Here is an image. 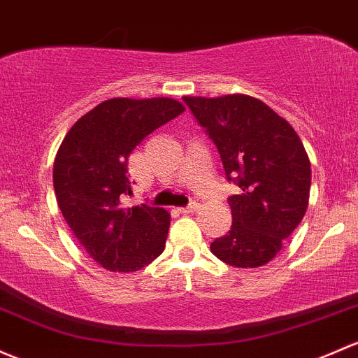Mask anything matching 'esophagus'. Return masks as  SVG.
Returning a JSON list of instances; mask_svg holds the SVG:
<instances>
[{
  "label": "esophagus",
  "mask_w": 358,
  "mask_h": 358,
  "mask_svg": "<svg viewBox=\"0 0 358 358\" xmlns=\"http://www.w3.org/2000/svg\"><path fill=\"white\" fill-rule=\"evenodd\" d=\"M197 209H199L197 202H190V204H187L185 208H180V213L190 214V213H195V210H197Z\"/></svg>",
  "instance_id": "esophagus-1"
}]
</instances>
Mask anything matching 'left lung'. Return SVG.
I'll use <instances>...</instances> for the list:
<instances>
[{
  "mask_svg": "<svg viewBox=\"0 0 358 358\" xmlns=\"http://www.w3.org/2000/svg\"><path fill=\"white\" fill-rule=\"evenodd\" d=\"M220 152L228 182L231 228L210 243L220 261L259 268L281 250L308 204L310 163L292 125L255 97H183Z\"/></svg>",
  "mask_w": 358,
  "mask_h": 358,
  "instance_id": "left-lung-1",
  "label": "left lung"
}]
</instances>
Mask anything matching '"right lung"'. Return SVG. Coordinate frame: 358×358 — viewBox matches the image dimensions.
Here are the masks:
<instances>
[{
  "mask_svg": "<svg viewBox=\"0 0 358 358\" xmlns=\"http://www.w3.org/2000/svg\"><path fill=\"white\" fill-rule=\"evenodd\" d=\"M185 108L169 97H116L97 104L71 127L52 168L56 201L85 252L104 269L130 273L164 250L169 213L131 195L129 156L149 134Z\"/></svg>",
  "mask_w": 358,
  "mask_h": 358,
  "instance_id": "right-lung-1",
  "label": "right lung"
}]
</instances>
